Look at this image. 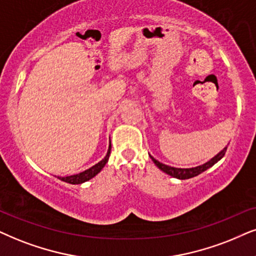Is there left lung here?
Segmentation results:
<instances>
[{
  "mask_svg": "<svg viewBox=\"0 0 256 256\" xmlns=\"http://www.w3.org/2000/svg\"><path fill=\"white\" fill-rule=\"evenodd\" d=\"M227 148L226 146L223 150L220 152V154H216L214 158H212L209 162H206V163L203 164V166H196V168H190V169H180V168H172V166H166V164L160 163V162H158L154 160V157H151V160H154V163L156 164V166L160 168L162 171H164V172L170 174V176L174 177V178H178V180H188V178H192V177L197 176V174H202L203 171L208 170L209 168H212L214 166L215 163H218V162L221 160V158L224 156L226 154V151H227Z\"/></svg>",
  "mask_w": 256,
  "mask_h": 256,
  "instance_id": "1",
  "label": "left lung"
}]
</instances>
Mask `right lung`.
Returning <instances> with one entry per match:
<instances>
[{"mask_svg": "<svg viewBox=\"0 0 256 256\" xmlns=\"http://www.w3.org/2000/svg\"><path fill=\"white\" fill-rule=\"evenodd\" d=\"M110 154H111V144H110L108 151V154H106L105 158L102 160H100L98 164H96V166L90 168V169L82 171V172L73 174V176L60 177V180H64V182H67V183H70V184H80V183L86 182V180H88L92 178V177H94L96 174L100 172V170H102V168L105 166V164L108 163V160Z\"/></svg>", "mask_w": 256, "mask_h": 256, "instance_id": "1", "label": "right lung"}]
</instances>
